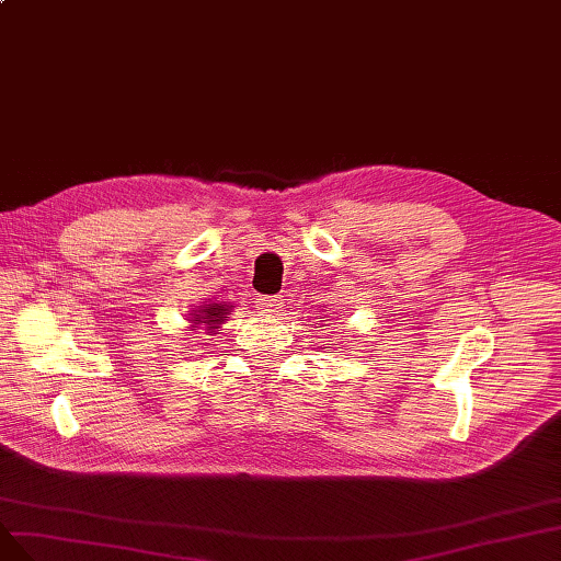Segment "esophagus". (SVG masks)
I'll list each match as a JSON object with an SVG mask.
<instances>
[{"label": "esophagus", "mask_w": 561, "mask_h": 561, "mask_svg": "<svg viewBox=\"0 0 561 561\" xmlns=\"http://www.w3.org/2000/svg\"><path fill=\"white\" fill-rule=\"evenodd\" d=\"M255 308L267 314H277L284 308V298L282 296H259L255 298Z\"/></svg>", "instance_id": "34e87169"}]
</instances>
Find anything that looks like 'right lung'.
<instances>
[{
    "instance_id": "1",
    "label": "right lung",
    "mask_w": 561,
    "mask_h": 561,
    "mask_svg": "<svg viewBox=\"0 0 561 561\" xmlns=\"http://www.w3.org/2000/svg\"><path fill=\"white\" fill-rule=\"evenodd\" d=\"M232 306H222V302H209L202 310L192 312V327H204L209 333H214L218 329L220 322H226V314L230 312Z\"/></svg>"
}]
</instances>
